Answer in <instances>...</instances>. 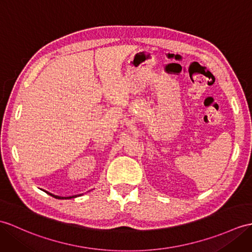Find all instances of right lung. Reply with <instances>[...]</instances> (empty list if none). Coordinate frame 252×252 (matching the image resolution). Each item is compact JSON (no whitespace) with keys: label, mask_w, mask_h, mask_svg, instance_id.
Returning a JSON list of instances; mask_svg holds the SVG:
<instances>
[{"label":"right lung","mask_w":252,"mask_h":252,"mask_svg":"<svg viewBox=\"0 0 252 252\" xmlns=\"http://www.w3.org/2000/svg\"><path fill=\"white\" fill-rule=\"evenodd\" d=\"M46 192V191H45ZM47 193H48V192H47ZM48 194L49 195H51V196H54V197H56V198H60V200H64V198H65V200H66V198H72V197H76V195H73V196H58V195H54V194H51V193H48Z\"/></svg>","instance_id":"obj_1"}]
</instances>
